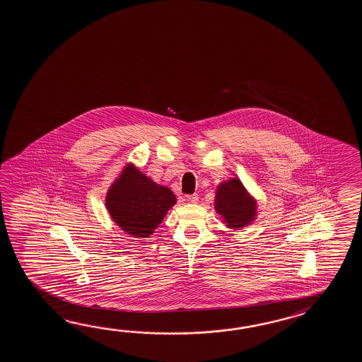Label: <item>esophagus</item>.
<instances>
[{"label":"esophagus","instance_id":"1","mask_svg":"<svg viewBox=\"0 0 362 362\" xmlns=\"http://www.w3.org/2000/svg\"><path fill=\"white\" fill-rule=\"evenodd\" d=\"M186 201L189 203H197L198 202V199H199V197H198V194H192V195H186L185 197Z\"/></svg>","mask_w":362,"mask_h":362}]
</instances>
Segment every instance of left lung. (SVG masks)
<instances>
[{
  "label": "left lung",
  "mask_w": 362,
  "mask_h": 362,
  "mask_svg": "<svg viewBox=\"0 0 362 362\" xmlns=\"http://www.w3.org/2000/svg\"><path fill=\"white\" fill-rule=\"evenodd\" d=\"M214 206L223 223L232 229H243L252 224L258 207L255 198L237 177L218 184Z\"/></svg>",
  "instance_id": "left-lung-1"
}]
</instances>
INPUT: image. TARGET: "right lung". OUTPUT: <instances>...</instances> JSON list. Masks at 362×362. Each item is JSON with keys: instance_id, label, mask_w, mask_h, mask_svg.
I'll return each instance as SVG.
<instances>
[{"instance_id": "add662e5", "label": "right lung", "mask_w": 362, "mask_h": 362, "mask_svg": "<svg viewBox=\"0 0 362 362\" xmlns=\"http://www.w3.org/2000/svg\"><path fill=\"white\" fill-rule=\"evenodd\" d=\"M176 202L169 187L153 182L132 163L121 170L105 197L112 220L135 238L151 237Z\"/></svg>"}]
</instances>
